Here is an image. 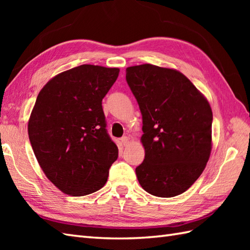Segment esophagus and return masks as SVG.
<instances>
[{"label":"esophagus","instance_id":"1","mask_svg":"<svg viewBox=\"0 0 250 250\" xmlns=\"http://www.w3.org/2000/svg\"><path fill=\"white\" fill-rule=\"evenodd\" d=\"M121 143L124 146H128L129 145V137H126V136L121 137Z\"/></svg>","mask_w":250,"mask_h":250}]
</instances>
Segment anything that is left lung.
Masks as SVG:
<instances>
[{"mask_svg": "<svg viewBox=\"0 0 250 250\" xmlns=\"http://www.w3.org/2000/svg\"><path fill=\"white\" fill-rule=\"evenodd\" d=\"M125 79L139 103L145 159L135 173L148 193L172 198L188 190L211 151V111L194 84L173 68L126 67Z\"/></svg>", "mask_w": 250, "mask_h": 250, "instance_id": "1", "label": "left lung"}]
</instances>
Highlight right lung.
Instances as JSON below:
<instances>
[{
  "label": "right lung",
  "mask_w": 250,
  "mask_h": 250,
  "mask_svg": "<svg viewBox=\"0 0 250 250\" xmlns=\"http://www.w3.org/2000/svg\"><path fill=\"white\" fill-rule=\"evenodd\" d=\"M119 68L83 64L58 74L37 95L28 133L40 167L62 192L83 196L107 182L118 148L106 131L102 100Z\"/></svg>",
  "instance_id": "1"
}]
</instances>
